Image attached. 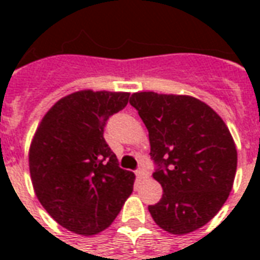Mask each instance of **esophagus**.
Wrapping results in <instances>:
<instances>
[{
	"mask_svg": "<svg viewBox=\"0 0 260 260\" xmlns=\"http://www.w3.org/2000/svg\"><path fill=\"white\" fill-rule=\"evenodd\" d=\"M135 173H136V177H138V178H145V177H147V175H149V171L145 169V166H139V169L136 170Z\"/></svg>",
	"mask_w": 260,
	"mask_h": 260,
	"instance_id": "esophagus-1",
	"label": "esophagus"
}]
</instances>
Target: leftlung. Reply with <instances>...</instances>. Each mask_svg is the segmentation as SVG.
<instances>
[{
  "label": "left lung",
  "instance_id": "obj_1",
  "mask_svg": "<svg viewBox=\"0 0 260 260\" xmlns=\"http://www.w3.org/2000/svg\"><path fill=\"white\" fill-rule=\"evenodd\" d=\"M146 125L153 178L163 196L149 206L153 220L170 234L184 235L209 223L234 184L237 149L221 117L192 96L139 91L131 96Z\"/></svg>",
  "mask_w": 260,
  "mask_h": 260
}]
</instances>
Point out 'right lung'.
I'll use <instances>...</instances> for the list:
<instances>
[{"mask_svg":"<svg viewBox=\"0 0 260 260\" xmlns=\"http://www.w3.org/2000/svg\"><path fill=\"white\" fill-rule=\"evenodd\" d=\"M128 100L125 91L71 93L48 110L31 139L29 169L37 199L75 234L107 229L134 191L135 174L119 169L103 136L107 119Z\"/></svg>","mask_w":260,"mask_h":260,"instance_id":"add662e5","label":"right lung"}]
</instances>
